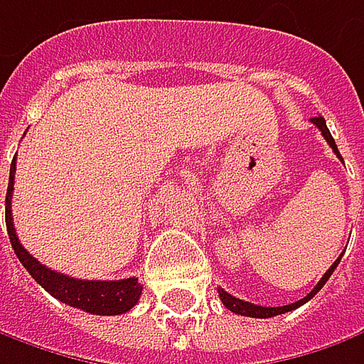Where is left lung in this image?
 <instances>
[{
  "mask_svg": "<svg viewBox=\"0 0 364 364\" xmlns=\"http://www.w3.org/2000/svg\"><path fill=\"white\" fill-rule=\"evenodd\" d=\"M311 122L318 126V130L322 132V136L326 138V142L332 146V151L334 154L338 156L340 161H342V156H340L338 146H336V142H334V138L330 134V130H328V126H326V119L322 116H316V118H311ZM344 255V252H342ZM342 255H340L338 259L334 261V264L328 269L324 273V277L318 281V285L311 289V291L304 297V299H299V301H295V304H289V306H281V308H264V306H255V304H250V301H245V299H238V297H234V295H230L228 291H224L222 287H218V293H220V299H222V304L230 309V311H234V314H240V316H248V318H273V316H279V314H285V311H291V309H297L299 306H304L306 301H309L316 293L320 291L322 287L326 285V281L330 279V275L334 273V269L338 267L340 259H342Z\"/></svg>",
  "mask_w": 364,
  "mask_h": 364,
  "instance_id": "obj_1",
  "label": "left lung"
}]
</instances>
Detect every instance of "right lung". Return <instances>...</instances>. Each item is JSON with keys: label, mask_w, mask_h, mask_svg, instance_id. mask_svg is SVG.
<instances>
[{"label": "right lung", "mask_w": 364, "mask_h": 364, "mask_svg": "<svg viewBox=\"0 0 364 364\" xmlns=\"http://www.w3.org/2000/svg\"><path fill=\"white\" fill-rule=\"evenodd\" d=\"M14 177H16V159L9 166V183L8 193H6V226L11 248L16 257L24 264V269L32 275V279L42 285L46 291L58 301L71 306V308L83 309L87 314L95 316H118L126 314L138 304L142 295V285L138 283L136 277L130 279H119V281H83L75 277L56 273L53 269L40 264L24 246L20 245L18 234L14 228V218H11V193H14Z\"/></svg>", "instance_id": "obj_1"}]
</instances>
